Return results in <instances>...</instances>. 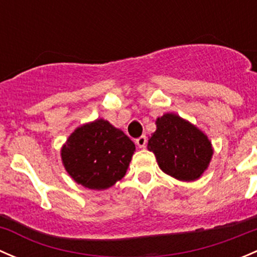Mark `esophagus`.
<instances>
[{"label": "esophagus", "instance_id": "1", "mask_svg": "<svg viewBox=\"0 0 257 257\" xmlns=\"http://www.w3.org/2000/svg\"><path fill=\"white\" fill-rule=\"evenodd\" d=\"M136 143H137V145H138L139 148H141V149H142V148H145V147H147V143H148L147 137H145V136L139 137V138L136 141Z\"/></svg>", "mask_w": 257, "mask_h": 257}]
</instances>
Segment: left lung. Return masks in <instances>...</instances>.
Segmentation results:
<instances>
[{
    "label": "left lung",
    "mask_w": 257,
    "mask_h": 257,
    "mask_svg": "<svg viewBox=\"0 0 257 257\" xmlns=\"http://www.w3.org/2000/svg\"><path fill=\"white\" fill-rule=\"evenodd\" d=\"M157 131L148 149L165 174L181 181H194L208 169L212 157L211 142L194 124L174 113L157 119Z\"/></svg>",
    "instance_id": "left-lung-1"
}]
</instances>
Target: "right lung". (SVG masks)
I'll return each instance as SVG.
<instances>
[{"label":"right lung","instance_id":"1","mask_svg":"<svg viewBox=\"0 0 257 257\" xmlns=\"http://www.w3.org/2000/svg\"><path fill=\"white\" fill-rule=\"evenodd\" d=\"M134 152L133 142L100 118L78 126L62 147L61 157L76 183L103 190L125 175Z\"/></svg>","mask_w":257,"mask_h":257}]
</instances>
